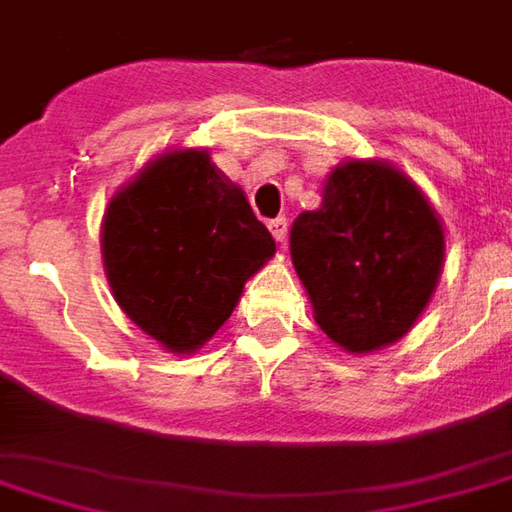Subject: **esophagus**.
<instances>
[{"instance_id":"34e87169","label":"esophagus","mask_w":512,"mask_h":512,"mask_svg":"<svg viewBox=\"0 0 512 512\" xmlns=\"http://www.w3.org/2000/svg\"><path fill=\"white\" fill-rule=\"evenodd\" d=\"M268 230H271V235H274V241H277V244H285V241H288V219L268 221Z\"/></svg>"}]
</instances>
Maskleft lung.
<instances>
[{
  "label": "left lung",
  "instance_id": "8db88e82",
  "mask_svg": "<svg viewBox=\"0 0 512 512\" xmlns=\"http://www.w3.org/2000/svg\"><path fill=\"white\" fill-rule=\"evenodd\" d=\"M291 257L318 327L363 355L399 341L427 307L443 230L402 171L352 160L330 174L321 207L293 221Z\"/></svg>",
  "mask_w": 512,
  "mask_h": 512
}]
</instances>
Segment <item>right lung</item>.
<instances>
[{"label": "right lung", "instance_id": "obj_1", "mask_svg": "<svg viewBox=\"0 0 512 512\" xmlns=\"http://www.w3.org/2000/svg\"><path fill=\"white\" fill-rule=\"evenodd\" d=\"M102 252L121 310L169 352H194L274 255L271 232L207 152H169L113 196Z\"/></svg>", "mask_w": 512, "mask_h": 512}]
</instances>
